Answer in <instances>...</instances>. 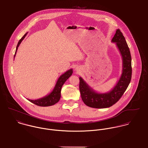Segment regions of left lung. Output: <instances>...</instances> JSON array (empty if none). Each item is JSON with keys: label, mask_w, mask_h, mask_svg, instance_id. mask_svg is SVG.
I'll use <instances>...</instances> for the list:
<instances>
[{"label": "left lung", "mask_w": 148, "mask_h": 148, "mask_svg": "<svg viewBox=\"0 0 148 148\" xmlns=\"http://www.w3.org/2000/svg\"><path fill=\"white\" fill-rule=\"evenodd\" d=\"M111 42H115L122 58V73L115 87L106 93L94 91L82 78L79 77V89L81 97L86 105L96 108L112 106L122 97L130 83L132 74V57L130 49L122 33L117 29Z\"/></svg>", "instance_id": "8db88e82"}]
</instances>
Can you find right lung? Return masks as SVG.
<instances>
[{"label":"right lung","instance_id":"1","mask_svg":"<svg viewBox=\"0 0 148 148\" xmlns=\"http://www.w3.org/2000/svg\"><path fill=\"white\" fill-rule=\"evenodd\" d=\"M27 34V33H26L22 37V38L19 41L18 45L16 46L14 57L15 56L18 47L19 46L20 44L23 41L24 38L26 37ZM72 73H73L72 69H69L68 71H67L66 72H65L62 75H61L60 76V77L58 78L53 90L51 91V92L50 94L48 95L47 96H45V97L38 99H36V100H30V99H28V100L30 101H31L32 103L37 105V106H42V107L50 106H52V105H54V104L57 103L60 100V99L61 98V90L62 86H63L64 83L66 81V80L72 75Z\"/></svg>","mask_w":148,"mask_h":148}]
</instances>
